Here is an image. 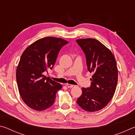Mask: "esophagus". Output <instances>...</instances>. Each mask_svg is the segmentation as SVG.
<instances>
[{
    "mask_svg": "<svg viewBox=\"0 0 135 135\" xmlns=\"http://www.w3.org/2000/svg\"><path fill=\"white\" fill-rule=\"evenodd\" d=\"M66 86H67L68 88H74V87H75L76 86L75 85H73V84H66Z\"/></svg>",
    "mask_w": 135,
    "mask_h": 135,
    "instance_id": "1",
    "label": "esophagus"
}]
</instances>
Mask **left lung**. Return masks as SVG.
Segmentation results:
<instances>
[{"mask_svg": "<svg viewBox=\"0 0 135 135\" xmlns=\"http://www.w3.org/2000/svg\"><path fill=\"white\" fill-rule=\"evenodd\" d=\"M86 58L90 73H93L89 88H82L77 103L88 112L100 110L113 98L118 81L117 62L110 50L95 38L76 40Z\"/></svg>", "mask_w": 135, "mask_h": 135, "instance_id": "obj_1", "label": "left lung"}]
</instances>
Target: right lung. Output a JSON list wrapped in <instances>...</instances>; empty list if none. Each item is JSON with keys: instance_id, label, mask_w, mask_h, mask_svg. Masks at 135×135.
<instances>
[{"instance_id": "obj_1", "label": "right lung", "mask_w": 135, "mask_h": 135, "mask_svg": "<svg viewBox=\"0 0 135 135\" xmlns=\"http://www.w3.org/2000/svg\"><path fill=\"white\" fill-rule=\"evenodd\" d=\"M68 41L46 37L27 47L17 68L16 79L24 103L36 111H43L54 104L57 91L62 85L43 75L52 69L61 47Z\"/></svg>"}]
</instances>
